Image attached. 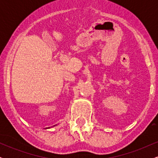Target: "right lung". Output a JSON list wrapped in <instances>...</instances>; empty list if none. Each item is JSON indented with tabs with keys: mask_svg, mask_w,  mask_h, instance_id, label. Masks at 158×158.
Returning <instances> with one entry per match:
<instances>
[{
	"mask_svg": "<svg viewBox=\"0 0 158 158\" xmlns=\"http://www.w3.org/2000/svg\"><path fill=\"white\" fill-rule=\"evenodd\" d=\"M55 126H56V125H55Z\"/></svg>",
	"mask_w": 158,
	"mask_h": 158,
	"instance_id": "right-lung-1",
	"label": "right lung"
}]
</instances>
